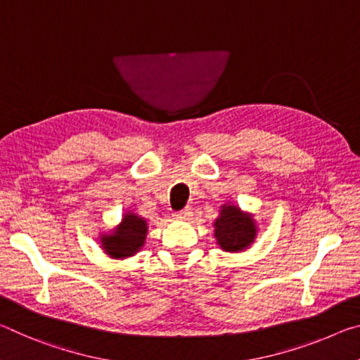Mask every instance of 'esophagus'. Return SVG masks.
<instances>
[{
	"label": "esophagus",
	"mask_w": 360,
	"mask_h": 360,
	"mask_svg": "<svg viewBox=\"0 0 360 360\" xmlns=\"http://www.w3.org/2000/svg\"><path fill=\"white\" fill-rule=\"evenodd\" d=\"M191 215H193V209H191V207H185L184 210L176 212V214H175L174 217H175L176 220H188Z\"/></svg>",
	"instance_id": "obj_1"
}]
</instances>
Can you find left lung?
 <instances>
[{
    "mask_svg": "<svg viewBox=\"0 0 360 360\" xmlns=\"http://www.w3.org/2000/svg\"><path fill=\"white\" fill-rule=\"evenodd\" d=\"M215 238L223 250H243L255 239V225L249 215L228 205L221 209L220 219L215 221Z\"/></svg>",
    "mask_w": 360,
    "mask_h": 360,
    "instance_id": "left-lung-1",
    "label": "left lung"
}]
</instances>
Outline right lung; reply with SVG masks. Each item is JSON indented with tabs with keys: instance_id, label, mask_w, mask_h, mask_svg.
Here are the masks:
<instances>
[{
	"instance_id": "1",
	"label": "right lung",
	"mask_w": 360,
	"mask_h": 360,
	"mask_svg": "<svg viewBox=\"0 0 360 360\" xmlns=\"http://www.w3.org/2000/svg\"><path fill=\"white\" fill-rule=\"evenodd\" d=\"M146 236V223L137 215L127 214L122 219L121 226L113 234L102 238L103 249L108 255L115 258L131 257L145 243Z\"/></svg>"
}]
</instances>
